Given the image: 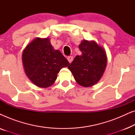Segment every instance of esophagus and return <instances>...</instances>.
Segmentation results:
<instances>
[{
	"label": "esophagus",
	"mask_w": 135,
	"mask_h": 135,
	"mask_svg": "<svg viewBox=\"0 0 135 135\" xmlns=\"http://www.w3.org/2000/svg\"><path fill=\"white\" fill-rule=\"evenodd\" d=\"M68 61L69 62V63H71V62L73 61V56H68Z\"/></svg>",
	"instance_id": "obj_1"
}]
</instances>
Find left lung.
<instances>
[{"mask_svg": "<svg viewBox=\"0 0 135 135\" xmlns=\"http://www.w3.org/2000/svg\"><path fill=\"white\" fill-rule=\"evenodd\" d=\"M79 48L82 55L75 57L68 69L80 85L88 87L100 80L106 67L107 56L104 50L95 41L84 40Z\"/></svg>", "mask_w": 135, "mask_h": 135, "instance_id": "8db88e82", "label": "left lung"}]
</instances>
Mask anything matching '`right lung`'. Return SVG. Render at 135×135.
I'll return each instance as SVG.
<instances>
[{
	"mask_svg": "<svg viewBox=\"0 0 135 135\" xmlns=\"http://www.w3.org/2000/svg\"><path fill=\"white\" fill-rule=\"evenodd\" d=\"M23 63L27 76L38 87L51 86L62 68L69 64L58 50L53 49L49 38H37L23 53Z\"/></svg>",
	"mask_w": 135,
	"mask_h": 135,
	"instance_id": "right-lung-1",
	"label": "right lung"
}]
</instances>
